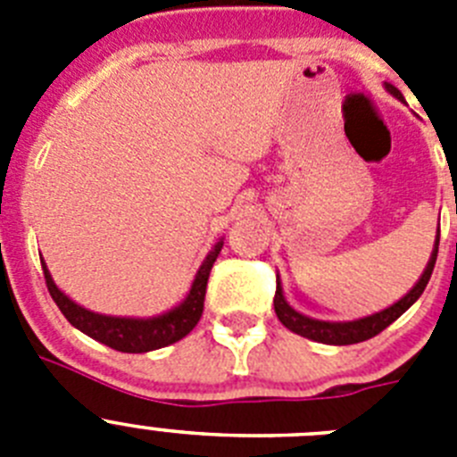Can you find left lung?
<instances>
[{"label":"left lung","instance_id":"1","mask_svg":"<svg viewBox=\"0 0 457 457\" xmlns=\"http://www.w3.org/2000/svg\"><path fill=\"white\" fill-rule=\"evenodd\" d=\"M386 91L398 98L403 103V93L394 87V84H385ZM437 249H439V236L435 240V249L430 253V261H428L426 270H423L421 278H419L414 288L401 297V300L391 304L389 309L385 311H378L373 316H366V318H359V320H350V322H327V320H316V318H309V316H302L300 311H295L293 306L286 302L284 297V290H281V284H278V277H277V293H274V311H277V318L281 320V325L288 327L290 332L300 334V337L311 338V341H318V343H327V345H353V343H361V341H369V338L378 337L382 329L391 325L395 318H401L407 309H410L414 302L421 297V293L426 290L428 281H430V274L435 270V261H437Z\"/></svg>","mask_w":457,"mask_h":457}]
</instances>
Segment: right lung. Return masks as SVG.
<instances>
[{"mask_svg": "<svg viewBox=\"0 0 457 457\" xmlns=\"http://www.w3.org/2000/svg\"><path fill=\"white\" fill-rule=\"evenodd\" d=\"M221 247H224V237L210 249L205 261L201 263L187 297L179 306H173L167 313H162V316L153 318H120L93 313V311L79 306L78 302H72L66 293L56 288L54 278H52L43 258H40V263H43V274H46V284L52 300L56 302V306L62 309V313L72 327H78L79 332L104 343L109 348L119 350V353H151V350L164 348V345L180 341L196 327L201 313H204L205 286H208L210 270H212V263L220 256Z\"/></svg>", "mask_w": 457, "mask_h": 457, "instance_id": "right-lung-1", "label": "right lung"}]
</instances>
